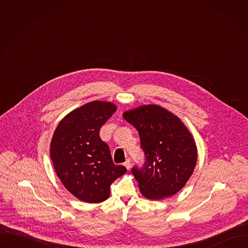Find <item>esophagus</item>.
<instances>
[{"mask_svg":"<svg viewBox=\"0 0 248 248\" xmlns=\"http://www.w3.org/2000/svg\"><path fill=\"white\" fill-rule=\"evenodd\" d=\"M124 167H125L127 170H129V168H130V160L127 159V160L124 163Z\"/></svg>","mask_w":248,"mask_h":248,"instance_id":"1","label":"esophagus"}]
</instances>
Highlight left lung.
<instances>
[{
    "label": "left lung",
    "instance_id": "1",
    "mask_svg": "<svg viewBox=\"0 0 248 248\" xmlns=\"http://www.w3.org/2000/svg\"><path fill=\"white\" fill-rule=\"evenodd\" d=\"M124 118L137 129L145 155L142 167L131 169L141 193L148 199H162L180 191L197 160L195 142L186 125L157 105L141 106Z\"/></svg>",
    "mask_w": 248,
    "mask_h": 248
}]
</instances>
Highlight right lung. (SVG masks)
I'll use <instances>...</instances> for the list:
<instances>
[{
  "instance_id": "right-lung-1",
  "label": "right lung",
  "mask_w": 248,
  "mask_h": 248,
  "mask_svg": "<svg viewBox=\"0 0 248 248\" xmlns=\"http://www.w3.org/2000/svg\"><path fill=\"white\" fill-rule=\"evenodd\" d=\"M110 102L93 101L65 116L51 141V159L65 188L81 201L100 203L111 185L126 171L113 162L100 129L116 112Z\"/></svg>"
}]
</instances>
